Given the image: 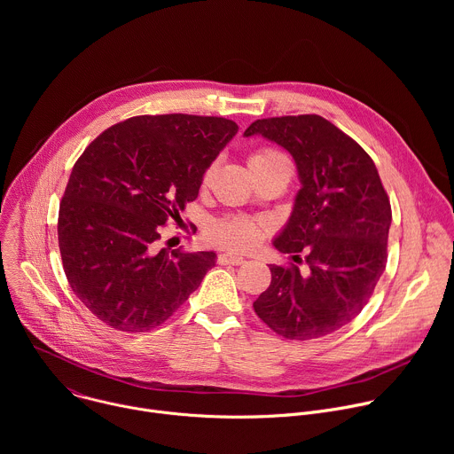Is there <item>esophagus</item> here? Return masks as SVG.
Wrapping results in <instances>:
<instances>
[{
  "label": "esophagus",
  "instance_id": "obj_1",
  "mask_svg": "<svg viewBox=\"0 0 454 454\" xmlns=\"http://www.w3.org/2000/svg\"><path fill=\"white\" fill-rule=\"evenodd\" d=\"M219 264H231V266H239L244 262V256H240L239 253H221L217 256Z\"/></svg>",
  "mask_w": 454,
  "mask_h": 454
}]
</instances>
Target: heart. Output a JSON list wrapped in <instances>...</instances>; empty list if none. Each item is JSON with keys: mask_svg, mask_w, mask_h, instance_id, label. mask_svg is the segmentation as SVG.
<instances>
[{"mask_svg": "<svg viewBox=\"0 0 454 454\" xmlns=\"http://www.w3.org/2000/svg\"><path fill=\"white\" fill-rule=\"evenodd\" d=\"M284 158L278 151L275 149H261L256 151L251 160L249 165H262V163H270L275 160ZM212 174V168L207 170L205 179H208V176ZM264 233L262 224H258L254 221L249 219H242V217H231V219H223L212 224L208 235L210 239L224 247H233V249H244V247H251L253 244H256L261 240Z\"/></svg>", "mask_w": 454, "mask_h": 454, "instance_id": "1", "label": "heart"}]
</instances>
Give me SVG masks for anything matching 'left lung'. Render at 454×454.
<instances>
[{"label":"left lung","instance_id":"left-lung-1","mask_svg":"<svg viewBox=\"0 0 454 454\" xmlns=\"http://www.w3.org/2000/svg\"><path fill=\"white\" fill-rule=\"evenodd\" d=\"M254 135L296 163L301 188L273 246L294 258L303 251L309 271L273 264L271 286L253 309L287 340L327 336L363 310L384 273L390 200L372 158L323 116L256 120L244 131Z\"/></svg>","mask_w":454,"mask_h":454}]
</instances>
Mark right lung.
Listing matches in <instances>:
<instances>
[{
	"label": "right lung",
	"mask_w": 454,
	"mask_h": 454,
	"mask_svg": "<svg viewBox=\"0 0 454 454\" xmlns=\"http://www.w3.org/2000/svg\"><path fill=\"white\" fill-rule=\"evenodd\" d=\"M237 131L219 116H135L77 160L59 208V249L74 293L106 325L156 329L215 266L214 251L158 249L160 226L198 198Z\"/></svg>",
	"instance_id": "add662e5"
}]
</instances>
